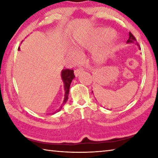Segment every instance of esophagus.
I'll return each mask as SVG.
<instances>
[{
    "label": "esophagus",
    "instance_id": "1",
    "mask_svg": "<svg viewBox=\"0 0 158 158\" xmlns=\"http://www.w3.org/2000/svg\"><path fill=\"white\" fill-rule=\"evenodd\" d=\"M83 72H84V69L83 68H77L75 70H74V74H75V76L77 77L79 75V74H80L81 73H82Z\"/></svg>",
    "mask_w": 158,
    "mask_h": 158
}]
</instances>
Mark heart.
I'll use <instances>...</instances> for the list:
<instances>
[{"label":"heart","mask_w":158,"mask_h":158,"mask_svg":"<svg viewBox=\"0 0 158 158\" xmlns=\"http://www.w3.org/2000/svg\"><path fill=\"white\" fill-rule=\"evenodd\" d=\"M112 34L111 32L109 31H105L102 33L100 35H99L97 38L94 40H85L79 38L76 40L77 44L78 47L80 49H89V48H92L95 46L98 42H101L103 41H106L108 40L109 37H111Z\"/></svg>","instance_id":"obj_1"}]
</instances>
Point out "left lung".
Masks as SVG:
<instances>
[{"instance_id": "left-lung-1", "label": "left lung", "mask_w": 158, "mask_h": 158, "mask_svg": "<svg viewBox=\"0 0 158 158\" xmlns=\"http://www.w3.org/2000/svg\"><path fill=\"white\" fill-rule=\"evenodd\" d=\"M129 36H130L129 38H128L127 41V43H134V42H137V40H136V38H135V37L132 34V33H130V32L129 33Z\"/></svg>"}]
</instances>
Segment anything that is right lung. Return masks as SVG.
Returning <instances> with one entry per match:
<instances>
[{"label": "right lung", "instance_id": "right-lung-1", "mask_svg": "<svg viewBox=\"0 0 158 158\" xmlns=\"http://www.w3.org/2000/svg\"><path fill=\"white\" fill-rule=\"evenodd\" d=\"M18 50L19 51L20 49H18ZM61 77H62L63 81L64 83V88H65V98H64V101H63V105H61L60 108L58 109V111H59L60 109H62L63 106L65 105L66 102L68 101L69 90V87H70L71 82L74 77H75L74 74V70L73 69H63L62 71V74H61Z\"/></svg>", "mask_w": 158, "mask_h": 158}]
</instances>
